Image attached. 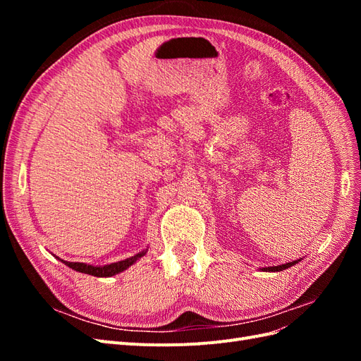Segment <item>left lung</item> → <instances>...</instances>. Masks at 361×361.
<instances>
[{
  "instance_id": "left-lung-1",
  "label": "left lung",
  "mask_w": 361,
  "mask_h": 361,
  "mask_svg": "<svg viewBox=\"0 0 361 361\" xmlns=\"http://www.w3.org/2000/svg\"><path fill=\"white\" fill-rule=\"evenodd\" d=\"M301 259L298 260H292V262H288V264H281V265H277V267H265V268H260V271H268V272H279V271H283V269H288L290 267H293L295 264H298Z\"/></svg>"
}]
</instances>
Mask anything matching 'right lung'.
Here are the masks:
<instances>
[{"mask_svg":"<svg viewBox=\"0 0 361 361\" xmlns=\"http://www.w3.org/2000/svg\"><path fill=\"white\" fill-rule=\"evenodd\" d=\"M146 253H147V248L140 251V253L134 255L133 257H128V259H123L120 262H114V264L104 265V267H94V265H89V264H82V262H66V260H61L60 257H57V259L61 260L66 267L72 268L73 271L82 272V274H89V276H94V277H113L116 274H120V272H123L125 269H128L130 265H134L135 262L143 257Z\"/></svg>","mask_w":361,"mask_h":361,"instance_id":"obj_1","label":"right lung"}]
</instances>
